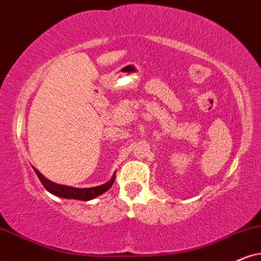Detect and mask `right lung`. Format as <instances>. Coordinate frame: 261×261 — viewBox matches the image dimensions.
Segmentation results:
<instances>
[{
	"label": "right lung",
	"mask_w": 261,
	"mask_h": 261,
	"mask_svg": "<svg viewBox=\"0 0 261 261\" xmlns=\"http://www.w3.org/2000/svg\"><path fill=\"white\" fill-rule=\"evenodd\" d=\"M34 170L36 174H37V177L39 178V180H41V183L43 184V187H44L49 193H51L53 195L55 196L64 197V199H74L82 201L92 200L95 199V197L100 196L101 194L106 193V191L113 186L115 179V174H113V177H112L107 183L102 184V186L94 188H73L68 186H61V184L51 182V180L47 179V178L43 176L38 170H36L35 167Z\"/></svg>",
	"instance_id": "1"
}]
</instances>
